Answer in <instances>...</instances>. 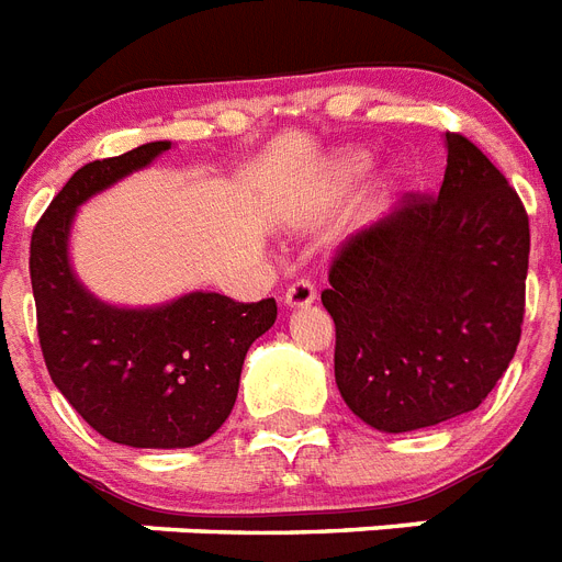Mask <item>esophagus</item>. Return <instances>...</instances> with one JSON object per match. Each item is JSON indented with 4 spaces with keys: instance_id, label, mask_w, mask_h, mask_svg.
I'll list each match as a JSON object with an SVG mask.
<instances>
[{
    "instance_id": "obj_1",
    "label": "esophagus",
    "mask_w": 562,
    "mask_h": 562,
    "mask_svg": "<svg viewBox=\"0 0 562 562\" xmlns=\"http://www.w3.org/2000/svg\"><path fill=\"white\" fill-rule=\"evenodd\" d=\"M316 302V286L310 284V281H295V284L286 286V293H284V304L290 310L295 307H307V304Z\"/></svg>"
}]
</instances>
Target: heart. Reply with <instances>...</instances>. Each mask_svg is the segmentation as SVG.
Here are the masks:
<instances>
[{
  "mask_svg": "<svg viewBox=\"0 0 562 562\" xmlns=\"http://www.w3.org/2000/svg\"><path fill=\"white\" fill-rule=\"evenodd\" d=\"M368 170V156L366 154H345L336 159L334 165V177L339 182H353Z\"/></svg>",
  "mask_w": 562,
  "mask_h": 562,
  "instance_id": "1",
  "label": "heart"
}]
</instances>
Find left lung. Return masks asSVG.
<instances>
[{
  "label": "left lung",
  "mask_w": 562,
  "mask_h": 562,
  "mask_svg": "<svg viewBox=\"0 0 562 562\" xmlns=\"http://www.w3.org/2000/svg\"><path fill=\"white\" fill-rule=\"evenodd\" d=\"M531 232L479 147L447 133L441 191L401 205L336 252L322 293L342 401L380 432L473 412L522 336Z\"/></svg>",
  "instance_id": "8db88e82"
}]
</instances>
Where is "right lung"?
<instances>
[{"label": "right lung", "mask_w": 562, "mask_h": 562, "mask_svg": "<svg viewBox=\"0 0 562 562\" xmlns=\"http://www.w3.org/2000/svg\"><path fill=\"white\" fill-rule=\"evenodd\" d=\"M165 150L170 142H147L83 165L31 235V286L48 374L95 432L138 450H182L217 432L237 401L249 345L278 316L276 299L240 304L203 290L159 307H115L71 272L78 205Z\"/></svg>", "instance_id": "add662e5"}]
</instances>
